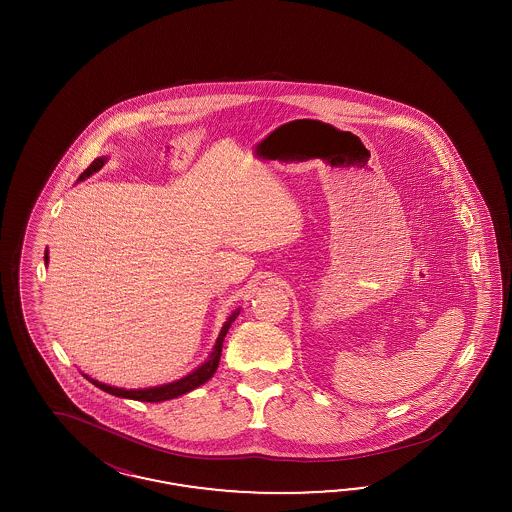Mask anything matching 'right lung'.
I'll list each match as a JSON object with an SVG mask.
<instances>
[{"mask_svg":"<svg viewBox=\"0 0 512 512\" xmlns=\"http://www.w3.org/2000/svg\"><path fill=\"white\" fill-rule=\"evenodd\" d=\"M105 163H107V157H97L92 165L78 176V182L90 178L93 172L99 171ZM45 264H48V251H45ZM238 313H240V308L234 310L233 313L227 317V321L223 323L219 334H217V340L216 343H214V347H212V351H210V355L202 362L201 366H197L193 372H189L187 375H184V377H180V379H176V381H171V383H165V385H157V387L150 388H120L105 385V383L93 379V377L86 375V373H82V375H84L92 385H95V387L109 392L112 396H118V398H129V400H137V402L152 403L165 402V400L178 398V396H182V394H187V392L201 387V385H204V383L216 373L217 366H219V358H221V349H223V340H225L229 328L233 325L234 319L238 317Z\"/></svg>","mask_w":512,"mask_h":512,"instance_id":"1","label":"right lung"}]
</instances>
